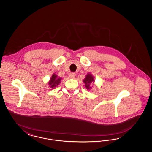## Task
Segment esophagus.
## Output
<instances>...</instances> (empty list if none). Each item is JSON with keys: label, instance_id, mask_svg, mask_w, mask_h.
<instances>
[{"label": "esophagus", "instance_id": "1", "mask_svg": "<svg viewBox=\"0 0 152 152\" xmlns=\"http://www.w3.org/2000/svg\"><path fill=\"white\" fill-rule=\"evenodd\" d=\"M76 76V74L75 73H71L69 75V77L70 79H74Z\"/></svg>", "mask_w": 152, "mask_h": 152}]
</instances>
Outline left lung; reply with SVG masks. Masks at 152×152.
<instances>
[{
	"instance_id": "8db88e82",
	"label": "left lung",
	"mask_w": 152,
	"mask_h": 152,
	"mask_svg": "<svg viewBox=\"0 0 152 152\" xmlns=\"http://www.w3.org/2000/svg\"><path fill=\"white\" fill-rule=\"evenodd\" d=\"M83 81L85 83V87L87 90L90 91L92 88V84L94 83V77L91 73H88L86 76V78L84 79Z\"/></svg>"
}]
</instances>
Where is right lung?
<instances>
[{"label":"right lung","mask_w":152,"mask_h":152,"mask_svg":"<svg viewBox=\"0 0 152 152\" xmlns=\"http://www.w3.org/2000/svg\"><path fill=\"white\" fill-rule=\"evenodd\" d=\"M61 79H62L61 77H58V75H56L55 73H53L51 76L50 80L48 82V86L52 89H55L60 84Z\"/></svg>","instance_id":"right-lung-1"}]
</instances>
